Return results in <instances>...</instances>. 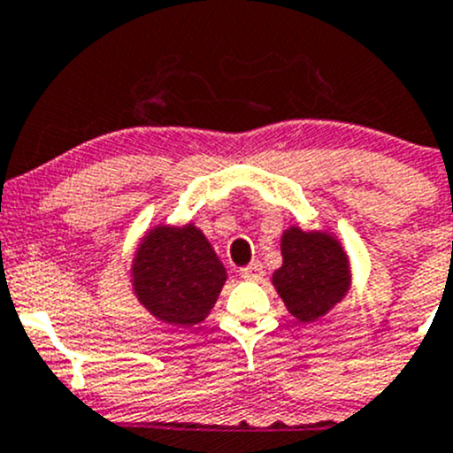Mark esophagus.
Wrapping results in <instances>:
<instances>
[{"mask_svg": "<svg viewBox=\"0 0 453 453\" xmlns=\"http://www.w3.org/2000/svg\"><path fill=\"white\" fill-rule=\"evenodd\" d=\"M242 277L250 281H259L264 277V266L259 262H250L249 266L242 268Z\"/></svg>", "mask_w": 453, "mask_h": 453, "instance_id": "34e87169", "label": "esophagus"}]
</instances>
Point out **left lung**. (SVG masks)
Wrapping results in <instances>:
<instances>
[{
	"mask_svg": "<svg viewBox=\"0 0 453 453\" xmlns=\"http://www.w3.org/2000/svg\"><path fill=\"white\" fill-rule=\"evenodd\" d=\"M281 257L284 264L273 273V284L290 315L315 321L342 302L350 286V271L334 237L290 228L281 237Z\"/></svg>",
	"mask_w": 453,
	"mask_h": 453,
	"instance_id": "left-lung-1",
	"label": "left lung"
}]
</instances>
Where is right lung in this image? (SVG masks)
Listing matches in <instances>:
<instances>
[{"label": "right lung", "mask_w": 453, "mask_h": 453, "mask_svg": "<svg viewBox=\"0 0 453 453\" xmlns=\"http://www.w3.org/2000/svg\"><path fill=\"white\" fill-rule=\"evenodd\" d=\"M132 273L142 306L173 326L200 324L226 280L225 266L194 225L154 228L142 240Z\"/></svg>", "instance_id": "obj_1"}]
</instances>
